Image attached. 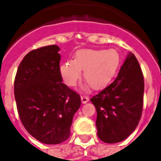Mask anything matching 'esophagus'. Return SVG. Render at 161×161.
I'll return each instance as SVG.
<instances>
[{"label":"esophagus","mask_w":161,"mask_h":161,"mask_svg":"<svg viewBox=\"0 0 161 161\" xmlns=\"http://www.w3.org/2000/svg\"><path fill=\"white\" fill-rule=\"evenodd\" d=\"M81 100H82V103L86 104V103L89 101V97L85 96V95H82L81 96Z\"/></svg>","instance_id":"34e87169"}]
</instances>
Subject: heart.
I'll return each instance as SVG.
<instances>
[{
  "label": "heart",
  "mask_w": 161,
  "mask_h": 161,
  "mask_svg": "<svg viewBox=\"0 0 161 161\" xmlns=\"http://www.w3.org/2000/svg\"><path fill=\"white\" fill-rule=\"evenodd\" d=\"M121 64V56L115 49L81 50L74 61H67L61 65V73L67 85L74 86L81 77L92 89H101L115 77Z\"/></svg>",
  "instance_id": "obj_1"
}]
</instances>
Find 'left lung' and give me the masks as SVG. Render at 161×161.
<instances>
[{"mask_svg":"<svg viewBox=\"0 0 161 161\" xmlns=\"http://www.w3.org/2000/svg\"><path fill=\"white\" fill-rule=\"evenodd\" d=\"M143 72L130 52L113 83L90 99L96 108L95 123L100 140L121 142L136 129L143 111Z\"/></svg>","mask_w":161,"mask_h":161,"instance_id":"1","label":"left lung"}]
</instances>
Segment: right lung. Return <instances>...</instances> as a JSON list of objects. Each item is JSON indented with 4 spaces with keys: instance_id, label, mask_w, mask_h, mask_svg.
Here are the masks:
<instances>
[{
    "instance_id": "1",
    "label": "right lung",
    "mask_w": 161,
    "mask_h": 161,
    "mask_svg": "<svg viewBox=\"0 0 161 161\" xmlns=\"http://www.w3.org/2000/svg\"><path fill=\"white\" fill-rule=\"evenodd\" d=\"M56 45L27 54L17 71L14 95L23 127L37 140L58 144L70 137L80 95L62 83Z\"/></svg>"
}]
</instances>
